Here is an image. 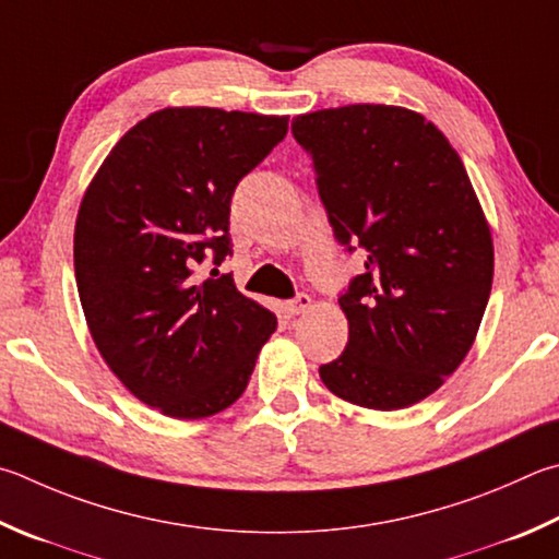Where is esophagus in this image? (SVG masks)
I'll return each mask as SVG.
<instances>
[{"mask_svg": "<svg viewBox=\"0 0 559 559\" xmlns=\"http://www.w3.org/2000/svg\"><path fill=\"white\" fill-rule=\"evenodd\" d=\"M286 308L290 314H300V312H308L312 308V298L308 293H300L298 298H293L290 302H286Z\"/></svg>", "mask_w": 559, "mask_h": 559, "instance_id": "obj_1", "label": "esophagus"}]
</instances>
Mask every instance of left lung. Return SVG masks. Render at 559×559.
I'll return each instance as SVG.
<instances>
[{"label":"left lung","instance_id":"1","mask_svg":"<svg viewBox=\"0 0 559 559\" xmlns=\"http://www.w3.org/2000/svg\"><path fill=\"white\" fill-rule=\"evenodd\" d=\"M330 225L364 273L340 298L349 342L320 367L328 389L371 411L428 399L472 349L489 302L493 241L448 136L393 105L293 117Z\"/></svg>","mask_w":559,"mask_h":559}]
</instances>
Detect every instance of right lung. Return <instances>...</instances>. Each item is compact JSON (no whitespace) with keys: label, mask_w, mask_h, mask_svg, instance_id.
I'll return each mask as SVG.
<instances>
[{"label":"right lung","mask_w":559,"mask_h":559,"mask_svg":"<svg viewBox=\"0 0 559 559\" xmlns=\"http://www.w3.org/2000/svg\"><path fill=\"white\" fill-rule=\"evenodd\" d=\"M288 131V117L217 107L158 109L121 136L75 222V281L111 373L148 408L200 420L245 393L276 314L229 273V202Z\"/></svg>","instance_id":"add662e5"}]
</instances>
